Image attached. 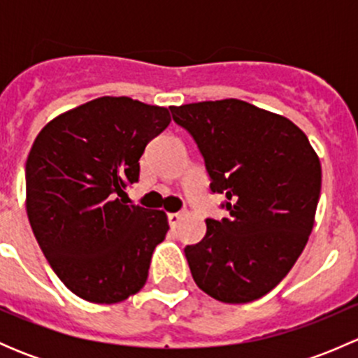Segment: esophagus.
Wrapping results in <instances>:
<instances>
[{
	"instance_id": "esophagus-1",
	"label": "esophagus",
	"mask_w": 358,
	"mask_h": 358,
	"mask_svg": "<svg viewBox=\"0 0 358 358\" xmlns=\"http://www.w3.org/2000/svg\"><path fill=\"white\" fill-rule=\"evenodd\" d=\"M182 220H183L182 213H169V215H168V222H169V225L173 227V229H175V227H178V223L182 222Z\"/></svg>"
}]
</instances>
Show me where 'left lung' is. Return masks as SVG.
Here are the masks:
<instances>
[{
	"label": "left lung",
	"instance_id": "1",
	"mask_svg": "<svg viewBox=\"0 0 358 358\" xmlns=\"http://www.w3.org/2000/svg\"><path fill=\"white\" fill-rule=\"evenodd\" d=\"M194 138L213 194L229 218L206 220L201 243L185 246L197 286L223 303H249L289 273L306 246L322 169L305 133L282 115L243 100L169 107Z\"/></svg>",
	"mask_w": 358,
	"mask_h": 358
}]
</instances>
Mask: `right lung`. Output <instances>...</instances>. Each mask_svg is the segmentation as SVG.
I'll use <instances>...</instances> for the list:
<instances>
[{"instance_id": "obj_1", "label": "right lung", "mask_w": 358, "mask_h": 358, "mask_svg": "<svg viewBox=\"0 0 358 358\" xmlns=\"http://www.w3.org/2000/svg\"><path fill=\"white\" fill-rule=\"evenodd\" d=\"M169 112L102 96L50 121L25 162L31 229L53 272L76 296L119 303L143 287L169 230L162 211L128 204L147 143Z\"/></svg>"}]
</instances>
